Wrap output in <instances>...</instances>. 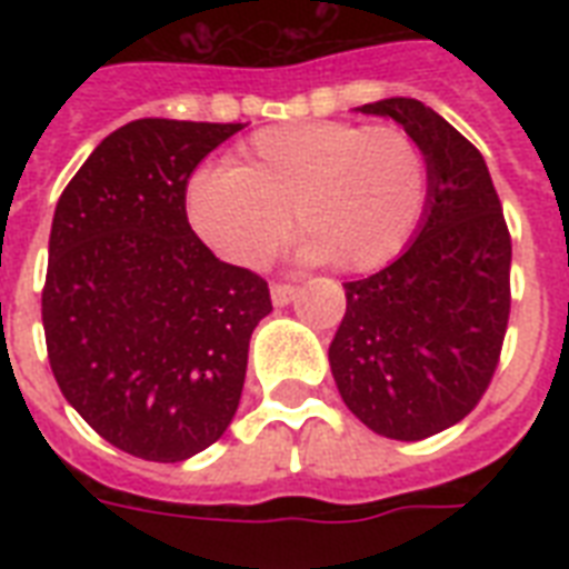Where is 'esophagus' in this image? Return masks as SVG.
I'll list each match as a JSON object with an SVG mask.
<instances>
[{
	"mask_svg": "<svg viewBox=\"0 0 569 569\" xmlns=\"http://www.w3.org/2000/svg\"><path fill=\"white\" fill-rule=\"evenodd\" d=\"M295 286L289 283H274L271 286V301H274V307H286V303H292L295 301Z\"/></svg>",
	"mask_w": 569,
	"mask_h": 569,
	"instance_id": "34e87169",
	"label": "esophagus"
}]
</instances>
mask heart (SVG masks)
I'll list each match as a JSON object with an SVG mask.
<instances>
[{"label":"heart","instance_id":"1","mask_svg":"<svg viewBox=\"0 0 569 569\" xmlns=\"http://www.w3.org/2000/svg\"><path fill=\"white\" fill-rule=\"evenodd\" d=\"M428 182V159L405 129L303 120L257 132L230 168H200L186 186V214L230 266H266L295 214L307 232L301 259L372 271L413 239Z\"/></svg>","mask_w":569,"mask_h":569}]
</instances>
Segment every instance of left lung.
Returning a JSON list of instances; mask_svg holds the SVG:
<instances>
[{"instance_id":"left-lung-1","label":"left lung","mask_w":569,"mask_h":569,"mask_svg":"<svg viewBox=\"0 0 569 569\" xmlns=\"http://www.w3.org/2000/svg\"><path fill=\"white\" fill-rule=\"evenodd\" d=\"M360 111L401 123L431 182L405 253L342 283L330 372L366 428L416 442L460 422L493 380L511 316V232L485 156L449 120L410 97Z\"/></svg>"}]
</instances>
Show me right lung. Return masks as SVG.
<instances>
[{"mask_svg":"<svg viewBox=\"0 0 569 569\" xmlns=\"http://www.w3.org/2000/svg\"><path fill=\"white\" fill-rule=\"evenodd\" d=\"M244 123L144 118L102 138L67 182L40 312L76 413L127 455L177 463L232 422L268 283L191 230L186 186Z\"/></svg>","mask_w":569,"mask_h":569,"instance_id":"right-lung-1","label":"right lung"}]
</instances>
